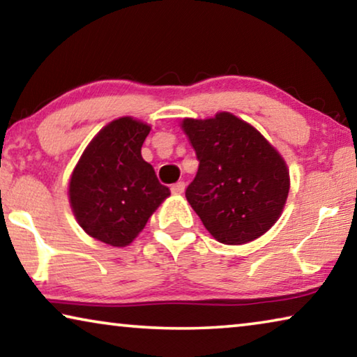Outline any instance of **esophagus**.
<instances>
[{
    "label": "esophagus",
    "mask_w": 357,
    "mask_h": 357,
    "mask_svg": "<svg viewBox=\"0 0 357 357\" xmlns=\"http://www.w3.org/2000/svg\"><path fill=\"white\" fill-rule=\"evenodd\" d=\"M184 189H185V184L183 183V181H178V183H174L172 185V192L173 194H183Z\"/></svg>",
    "instance_id": "34e87169"
}]
</instances>
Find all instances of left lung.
<instances>
[{"label":"left lung","instance_id":"1","mask_svg":"<svg viewBox=\"0 0 357 357\" xmlns=\"http://www.w3.org/2000/svg\"><path fill=\"white\" fill-rule=\"evenodd\" d=\"M199 169L185 197L216 241L241 245L271 229L289 195V169L278 151L227 112L183 121Z\"/></svg>","mask_w":357,"mask_h":357}]
</instances>
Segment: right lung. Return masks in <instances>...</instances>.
Masks as SVG:
<instances>
[{
    "instance_id": "1",
    "label": "right lung",
    "mask_w": 357,
    "mask_h": 357,
    "mask_svg": "<svg viewBox=\"0 0 357 357\" xmlns=\"http://www.w3.org/2000/svg\"><path fill=\"white\" fill-rule=\"evenodd\" d=\"M151 126L130 116L114 120L89 142L73 169L68 194L79 226L89 236L125 247L169 195L141 155Z\"/></svg>"
}]
</instances>
